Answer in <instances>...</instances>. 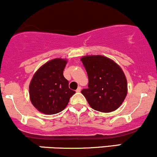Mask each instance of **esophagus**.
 Masks as SVG:
<instances>
[{
    "mask_svg": "<svg viewBox=\"0 0 157 157\" xmlns=\"http://www.w3.org/2000/svg\"><path fill=\"white\" fill-rule=\"evenodd\" d=\"M81 89H82V88H81V87H78V88H77V90H75V91H76V92H80L81 91Z\"/></svg>",
    "mask_w": 157,
    "mask_h": 157,
    "instance_id": "obj_1",
    "label": "esophagus"
}]
</instances>
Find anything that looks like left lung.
I'll use <instances>...</instances> for the list:
<instances>
[{
    "label": "left lung",
    "instance_id": "obj_1",
    "mask_svg": "<svg viewBox=\"0 0 157 157\" xmlns=\"http://www.w3.org/2000/svg\"><path fill=\"white\" fill-rule=\"evenodd\" d=\"M88 75V88L83 89L90 107L101 112H112L122 105L127 95V81L121 67L102 55L81 58Z\"/></svg>",
    "mask_w": 157,
    "mask_h": 157
}]
</instances>
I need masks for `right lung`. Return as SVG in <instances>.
I'll use <instances>...</instances> for the list:
<instances>
[{
    "mask_svg": "<svg viewBox=\"0 0 157 157\" xmlns=\"http://www.w3.org/2000/svg\"><path fill=\"white\" fill-rule=\"evenodd\" d=\"M67 63V59H52L33 75L29 85L30 99L40 112L45 114L60 112L75 93L69 88L68 81L63 76Z\"/></svg>",
    "mask_w": 157,
    "mask_h": 157,
    "instance_id": "1",
    "label": "right lung"
}]
</instances>
